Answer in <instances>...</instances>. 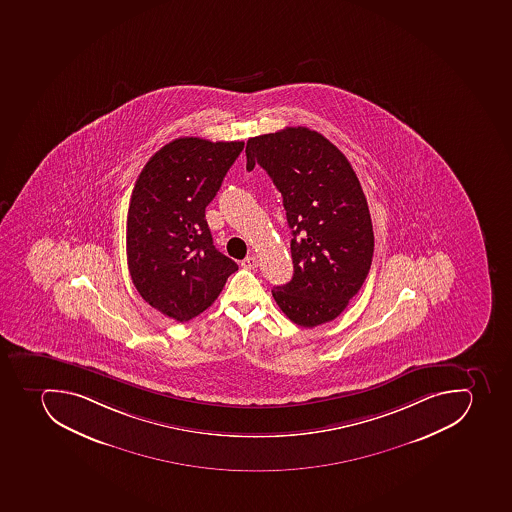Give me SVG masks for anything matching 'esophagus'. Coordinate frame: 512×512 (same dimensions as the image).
<instances>
[{"label": "esophagus", "instance_id": "obj_1", "mask_svg": "<svg viewBox=\"0 0 512 512\" xmlns=\"http://www.w3.org/2000/svg\"><path fill=\"white\" fill-rule=\"evenodd\" d=\"M241 266L246 267V269H256L258 267V258L251 254V256H246L243 261H241Z\"/></svg>", "mask_w": 512, "mask_h": 512}]
</instances>
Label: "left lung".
I'll list each match as a JSON object with an SVG mask.
<instances>
[{
	"instance_id": "left-lung-1",
	"label": "left lung",
	"mask_w": 512,
	"mask_h": 512,
	"mask_svg": "<svg viewBox=\"0 0 512 512\" xmlns=\"http://www.w3.org/2000/svg\"><path fill=\"white\" fill-rule=\"evenodd\" d=\"M246 170L261 165L284 198L293 277L272 288L292 323L316 327L347 308L373 261L370 209L342 152L323 134L288 126L246 142Z\"/></svg>"
}]
</instances>
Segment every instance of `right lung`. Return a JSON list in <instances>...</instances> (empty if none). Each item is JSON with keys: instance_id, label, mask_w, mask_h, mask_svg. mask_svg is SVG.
I'll list each match as a JSON object with an SVG mask.
<instances>
[{"instance_id": "1", "label": "right lung", "mask_w": 512, "mask_h": 512, "mask_svg": "<svg viewBox=\"0 0 512 512\" xmlns=\"http://www.w3.org/2000/svg\"><path fill=\"white\" fill-rule=\"evenodd\" d=\"M245 142L178 138L152 155L129 201L126 254L134 287L178 323L207 310L237 262L220 253L206 207Z\"/></svg>"}]
</instances>
